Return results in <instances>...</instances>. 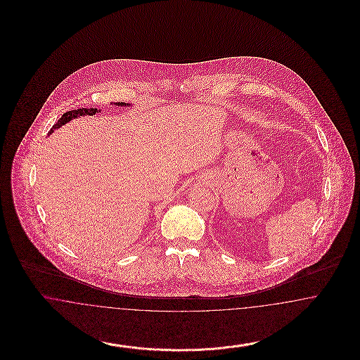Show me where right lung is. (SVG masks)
<instances>
[{
	"mask_svg": "<svg viewBox=\"0 0 360 360\" xmlns=\"http://www.w3.org/2000/svg\"><path fill=\"white\" fill-rule=\"evenodd\" d=\"M116 106H132L131 103H115ZM98 112H101V109H93V108H90V109H86V108H82V109H75V110H69V112H66L58 122L53 125L51 128V131L49 132V136L51 135L52 132H53V129H58V128H60L62 125H65V124H68L69 121L72 120V119H78V117H81V116H93V115H96V113H98Z\"/></svg>",
	"mask_w": 360,
	"mask_h": 360,
	"instance_id": "1",
	"label": "right lung"
}]
</instances>
